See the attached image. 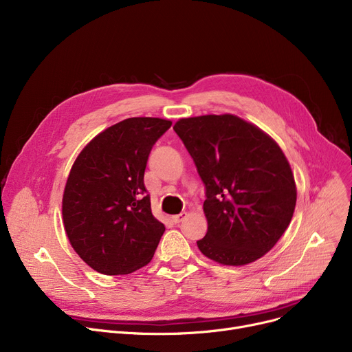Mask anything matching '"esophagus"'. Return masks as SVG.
Here are the masks:
<instances>
[{"label": "esophagus", "mask_w": 352, "mask_h": 352, "mask_svg": "<svg viewBox=\"0 0 352 352\" xmlns=\"http://www.w3.org/2000/svg\"><path fill=\"white\" fill-rule=\"evenodd\" d=\"M187 217V212H181V214H177V215H173V221L174 223H181V221Z\"/></svg>", "instance_id": "esophagus-1"}]
</instances>
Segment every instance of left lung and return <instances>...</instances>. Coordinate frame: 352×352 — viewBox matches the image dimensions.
I'll list each match as a JSON object with an SVG mask.
<instances>
[{
    "mask_svg": "<svg viewBox=\"0 0 352 352\" xmlns=\"http://www.w3.org/2000/svg\"><path fill=\"white\" fill-rule=\"evenodd\" d=\"M174 131L206 186L208 230L199 251L223 265L265 255L291 223L297 188L291 166L263 129L236 116L182 118Z\"/></svg>",
    "mask_w": 352,
    "mask_h": 352,
    "instance_id": "left-lung-1",
    "label": "left lung"
}]
</instances>
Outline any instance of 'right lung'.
Listing matches in <instances>:
<instances>
[{"label": "right lung", "instance_id": "right-lung-1", "mask_svg": "<svg viewBox=\"0 0 352 352\" xmlns=\"http://www.w3.org/2000/svg\"><path fill=\"white\" fill-rule=\"evenodd\" d=\"M171 121L126 118L98 134L69 171L63 218L81 260L105 275L146 265L165 231L151 212L144 173L154 144Z\"/></svg>", "mask_w": 352, "mask_h": 352}]
</instances>
